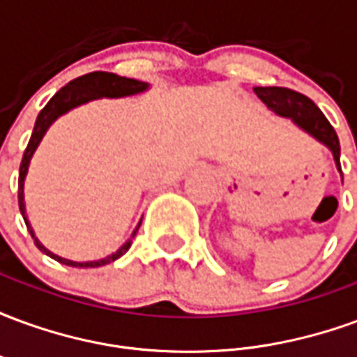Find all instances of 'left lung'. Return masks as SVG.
I'll return each mask as SVG.
<instances>
[{"label":"left lung","instance_id":"left-lung-1","mask_svg":"<svg viewBox=\"0 0 357 357\" xmlns=\"http://www.w3.org/2000/svg\"><path fill=\"white\" fill-rule=\"evenodd\" d=\"M255 93L277 116L291 118L292 124H296L302 132H306L329 149L337 164V170L340 172V143L337 132L312 99L287 88H255Z\"/></svg>","mask_w":357,"mask_h":357}]
</instances>
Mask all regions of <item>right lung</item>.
I'll return each instance as SVG.
<instances>
[{
	"instance_id": "obj_1",
	"label": "right lung",
	"mask_w": 357,
	"mask_h": 357,
	"mask_svg": "<svg viewBox=\"0 0 357 357\" xmlns=\"http://www.w3.org/2000/svg\"><path fill=\"white\" fill-rule=\"evenodd\" d=\"M147 89H149L147 82L133 80V78H124V76H118V74H112V73H89L80 76V78H76V80L68 82L65 88L59 89L57 93L51 97L50 102L40 110V114H38V118H36L32 135H30V141H28V147L26 151H24V155H22V162H20L19 208L22 218H24V222H26L28 231H30L32 239H34L36 247L40 248L42 252H45L47 256H51L53 260H57V262L61 264H66V266H73V268H99V266H105V264L114 262V260H118L120 256H124L126 252H128V248L132 247V241L133 237H135L137 229H139L141 222L137 224V227L133 229L132 237L126 241L124 245L118 248L116 252L105 256V258H101V260H91V262H74V260H66V258H63V256L51 252L50 248L43 247L42 241L36 237L34 229H32V225H30V222H28V218H26L24 181H26L30 160H32V156H34L36 149L40 147L43 135L47 133L51 124H53L57 118L66 114L68 110L76 109V107H80V105H86V102L89 101H95V99H102V97H107V99H120V97H132V95L143 93V91H147Z\"/></svg>"
}]
</instances>
